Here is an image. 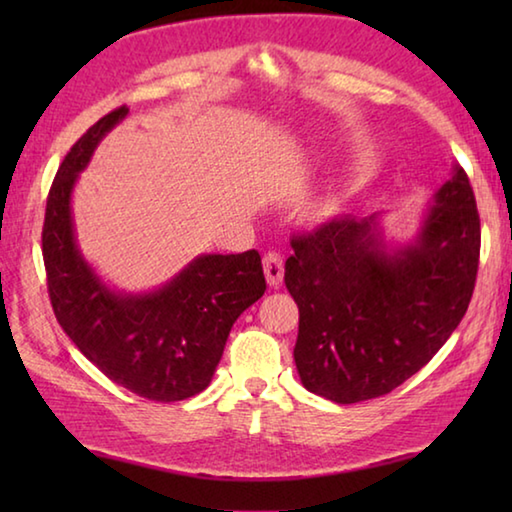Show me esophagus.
Returning <instances> with one entry per match:
<instances>
[{
  "label": "esophagus",
  "mask_w": 512,
  "mask_h": 512,
  "mask_svg": "<svg viewBox=\"0 0 512 512\" xmlns=\"http://www.w3.org/2000/svg\"><path fill=\"white\" fill-rule=\"evenodd\" d=\"M264 273H266V282L268 287L277 289L282 284L284 277V262L280 253H266L264 255Z\"/></svg>",
  "instance_id": "34e87169"
}]
</instances>
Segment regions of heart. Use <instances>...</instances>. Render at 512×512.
Masks as SVG:
<instances>
[{"instance_id": "1", "label": "heart", "mask_w": 512, "mask_h": 512, "mask_svg": "<svg viewBox=\"0 0 512 512\" xmlns=\"http://www.w3.org/2000/svg\"><path fill=\"white\" fill-rule=\"evenodd\" d=\"M339 212V201H336L334 196H327V198H320L318 203L311 205V216H314L316 221H325L329 216H334Z\"/></svg>"}]
</instances>
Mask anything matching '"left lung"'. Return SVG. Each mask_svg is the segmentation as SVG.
<instances>
[{
	"mask_svg": "<svg viewBox=\"0 0 512 512\" xmlns=\"http://www.w3.org/2000/svg\"><path fill=\"white\" fill-rule=\"evenodd\" d=\"M379 221L318 225L291 239L284 266L300 309V381L336 404L391 393L427 366L465 316L479 271L481 221L458 164L411 244L388 248Z\"/></svg>",
	"mask_w": 512,
	"mask_h": 512,
	"instance_id": "1",
	"label": "left lung"
}]
</instances>
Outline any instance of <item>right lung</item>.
<instances>
[{
    "mask_svg": "<svg viewBox=\"0 0 512 512\" xmlns=\"http://www.w3.org/2000/svg\"><path fill=\"white\" fill-rule=\"evenodd\" d=\"M128 115L101 117L65 155L47 196L42 257L60 327L103 375L153 402H180L210 386L235 320L264 296L257 250L198 255L149 293L110 289L74 235L72 192L94 149Z\"/></svg>",
    "mask_w": 512,
    "mask_h": 512,
    "instance_id": "1",
    "label": "right lung"
}]
</instances>
